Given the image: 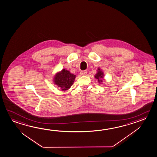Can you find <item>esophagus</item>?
I'll return each mask as SVG.
<instances>
[{
  "instance_id": "34e87169",
  "label": "esophagus",
  "mask_w": 157,
  "mask_h": 157,
  "mask_svg": "<svg viewBox=\"0 0 157 157\" xmlns=\"http://www.w3.org/2000/svg\"><path fill=\"white\" fill-rule=\"evenodd\" d=\"M80 74L82 76H85V75H86V74H87V71H86V70L81 71L80 72Z\"/></svg>"
}]
</instances>
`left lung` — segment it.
<instances>
[{"mask_svg":"<svg viewBox=\"0 0 157 157\" xmlns=\"http://www.w3.org/2000/svg\"><path fill=\"white\" fill-rule=\"evenodd\" d=\"M98 73L96 74L95 77L96 79H98V81L99 83L101 82L102 80L101 78H103V76H104V74L100 70V69H98Z\"/></svg>","mask_w":157,"mask_h":157,"instance_id":"8db88e82","label":"left lung"}]
</instances>
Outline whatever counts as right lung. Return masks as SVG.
I'll list each match as a JSON object with an SVG mask.
<instances>
[{
    "instance_id": "right-lung-1",
    "label": "right lung",
    "mask_w": 157,
    "mask_h": 157,
    "mask_svg": "<svg viewBox=\"0 0 157 157\" xmlns=\"http://www.w3.org/2000/svg\"><path fill=\"white\" fill-rule=\"evenodd\" d=\"M76 76L66 70H62L56 75L54 82L59 86V89L65 91L69 89L74 83Z\"/></svg>"
}]
</instances>
